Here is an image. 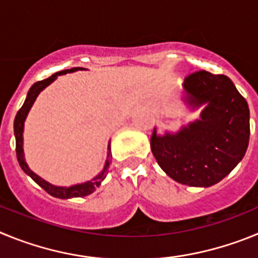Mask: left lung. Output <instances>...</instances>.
Segmentation results:
<instances>
[{
  "mask_svg": "<svg viewBox=\"0 0 258 258\" xmlns=\"http://www.w3.org/2000/svg\"><path fill=\"white\" fill-rule=\"evenodd\" d=\"M188 103H207L202 118L177 134L157 137L151 151L161 169L182 184L209 187L231 172L249 143V108L244 97L225 75L200 70L187 75Z\"/></svg>",
  "mask_w": 258,
  "mask_h": 258,
  "instance_id": "left-lung-1",
  "label": "left lung"
}]
</instances>
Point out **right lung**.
Instances as JSON below:
<instances>
[{
    "mask_svg": "<svg viewBox=\"0 0 258 258\" xmlns=\"http://www.w3.org/2000/svg\"><path fill=\"white\" fill-rule=\"evenodd\" d=\"M77 70H84L81 67H75L71 68V70H64V71H59L56 74L51 75L47 79L42 80V81H37L29 89L28 94H27L26 101H24V104L22 106V108L18 111L17 116H15V120H14V134H15V141H17V157H18V163H19L20 168L24 170V173L31 177L38 186L44 188L47 194H50L51 197L59 198V199H70V198H81L86 197V195H90L93 191H95V188L101 184V182L106 178L107 175V169L109 166V161H111V146L108 145V154H107V161L106 165H104V169L102 170V173L99 175H97L93 181L85 182V183L76 184V186H71V187H58V186H52L49 182L44 181L42 178H40L37 174L32 172L31 169L27 165L26 160H24V155H23V126H24V120H26L27 115H28L29 109H31L32 104L36 101L37 95L40 94L41 90H44L49 84H51L54 80L56 79V76L59 75H64L67 72H75Z\"/></svg>",
    "mask_w": 258,
    "mask_h": 258,
    "instance_id": "add662e5",
    "label": "right lung"
}]
</instances>
